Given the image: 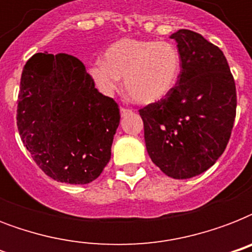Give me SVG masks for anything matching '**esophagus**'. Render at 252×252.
Segmentation results:
<instances>
[{
	"mask_svg": "<svg viewBox=\"0 0 252 252\" xmlns=\"http://www.w3.org/2000/svg\"><path fill=\"white\" fill-rule=\"evenodd\" d=\"M132 112V110H129V108H126V107H122L120 108V114H122V116H126V115L130 114Z\"/></svg>",
	"mask_w": 252,
	"mask_h": 252,
	"instance_id": "34e87169",
	"label": "esophagus"
}]
</instances>
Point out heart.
Segmentation results:
<instances>
[{"mask_svg":"<svg viewBox=\"0 0 252 252\" xmlns=\"http://www.w3.org/2000/svg\"><path fill=\"white\" fill-rule=\"evenodd\" d=\"M180 72V56L167 41L122 39L106 49L103 63L90 68L96 86L106 94L118 89L120 77L130 98L150 104L167 96Z\"/></svg>","mask_w":252,"mask_h":252,"instance_id":"b5f03b06","label":"heart"}]
</instances>
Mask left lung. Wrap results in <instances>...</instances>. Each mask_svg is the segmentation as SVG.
Wrapping results in <instances>:
<instances>
[{
    "mask_svg": "<svg viewBox=\"0 0 252 252\" xmlns=\"http://www.w3.org/2000/svg\"><path fill=\"white\" fill-rule=\"evenodd\" d=\"M180 73L171 93L138 110L146 150L174 179L207 171L225 152L237 112V90L226 57L191 30H179Z\"/></svg>",
    "mask_w": 252,
    "mask_h": 252,
    "instance_id": "8db88e82",
    "label": "left lung"
}]
</instances>
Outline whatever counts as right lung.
Returning a JSON list of instances; mask_svg holds the SVG:
<instances>
[{"label":"right lung","mask_w":252,"mask_h":252,"mask_svg":"<svg viewBox=\"0 0 252 252\" xmlns=\"http://www.w3.org/2000/svg\"><path fill=\"white\" fill-rule=\"evenodd\" d=\"M17 103L21 140L45 175L87 184L102 174L120 111L95 89L82 61L68 53H35L22 72Z\"/></svg>","instance_id":"right-lung-1"}]
</instances>
